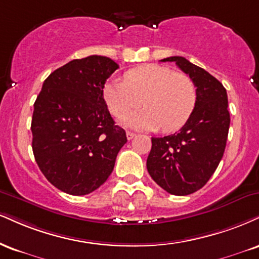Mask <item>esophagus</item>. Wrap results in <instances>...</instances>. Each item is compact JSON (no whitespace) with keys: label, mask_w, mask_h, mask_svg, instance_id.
Returning <instances> with one entry per match:
<instances>
[{"label":"esophagus","mask_w":259,"mask_h":259,"mask_svg":"<svg viewBox=\"0 0 259 259\" xmlns=\"http://www.w3.org/2000/svg\"><path fill=\"white\" fill-rule=\"evenodd\" d=\"M136 136V134L135 133H133V132H126V138H127V140H132V139H134Z\"/></svg>","instance_id":"esophagus-1"}]
</instances>
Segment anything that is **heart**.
Returning a JSON list of instances; mask_svg holds the SVG:
<instances>
[{
	"mask_svg": "<svg viewBox=\"0 0 259 259\" xmlns=\"http://www.w3.org/2000/svg\"><path fill=\"white\" fill-rule=\"evenodd\" d=\"M104 99L113 116L131 113L142 101L144 111L121 118L124 126L164 133L180 129L191 117L197 102V89L188 76L151 64L129 70L123 80L112 79L104 87Z\"/></svg>",
	"mask_w": 259,
	"mask_h": 259,
	"instance_id": "1",
	"label": "heart"
}]
</instances>
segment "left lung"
I'll return each mask as SVG.
<instances>
[{
    "mask_svg": "<svg viewBox=\"0 0 259 259\" xmlns=\"http://www.w3.org/2000/svg\"><path fill=\"white\" fill-rule=\"evenodd\" d=\"M197 87V102L191 117L179 132L152 138L147 170L164 191L188 195L206 185L222 159L230 116L227 90L204 68L182 57H170Z\"/></svg>",
    "mask_w": 259,
    "mask_h": 259,
    "instance_id": "8db88e82",
    "label": "left lung"
}]
</instances>
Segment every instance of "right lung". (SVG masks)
Masks as SVG:
<instances>
[{"label":"right lung","instance_id":"add662e5","mask_svg":"<svg viewBox=\"0 0 259 259\" xmlns=\"http://www.w3.org/2000/svg\"><path fill=\"white\" fill-rule=\"evenodd\" d=\"M118 67L101 55L67 62L49 74L33 105L36 163L67 194L85 195L104 185L127 141L104 99L106 80Z\"/></svg>","mask_w":259,"mask_h":259}]
</instances>
